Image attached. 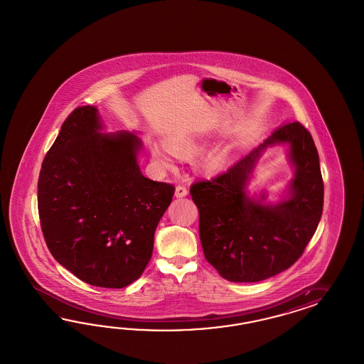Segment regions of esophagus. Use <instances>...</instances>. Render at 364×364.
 <instances>
[{"label":"esophagus","instance_id":"esophagus-1","mask_svg":"<svg viewBox=\"0 0 364 364\" xmlns=\"http://www.w3.org/2000/svg\"><path fill=\"white\" fill-rule=\"evenodd\" d=\"M187 187H184V186H177L176 191H175V196H176V198H184V196H187Z\"/></svg>","mask_w":364,"mask_h":364}]
</instances>
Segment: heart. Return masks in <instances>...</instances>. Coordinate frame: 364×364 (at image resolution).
Wrapping results in <instances>:
<instances>
[{"label": "heart", "instance_id": "b5f03b06", "mask_svg": "<svg viewBox=\"0 0 364 364\" xmlns=\"http://www.w3.org/2000/svg\"><path fill=\"white\" fill-rule=\"evenodd\" d=\"M169 146L172 147L174 151H172L170 148L166 146H160V145H154L152 146V156H154V161L159 166H164V168H171L175 166L176 163L177 156L175 151L178 154H195L198 151V143L196 140H193L192 137H173L169 140ZM220 164V159L218 156H210L208 159L204 160V166L207 169H213Z\"/></svg>", "mask_w": 364, "mask_h": 364}]
</instances>
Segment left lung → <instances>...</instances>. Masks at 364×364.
I'll use <instances>...</instances> for the list:
<instances>
[{
  "instance_id": "obj_1",
  "label": "left lung",
  "mask_w": 364,
  "mask_h": 364,
  "mask_svg": "<svg viewBox=\"0 0 364 364\" xmlns=\"http://www.w3.org/2000/svg\"><path fill=\"white\" fill-rule=\"evenodd\" d=\"M276 143L290 145L296 176L289 198L272 206L262 203L264 196L250 198L245 188L258 157ZM191 196L204 256L221 277L255 283L286 271L304 252L323 212L324 186L311 133L299 122H284L228 171L193 183Z\"/></svg>"
}]
</instances>
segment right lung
<instances>
[{"label":"right lung","mask_w":364,"mask_h":364,"mask_svg":"<svg viewBox=\"0 0 364 364\" xmlns=\"http://www.w3.org/2000/svg\"><path fill=\"white\" fill-rule=\"evenodd\" d=\"M101 129L96 107L66 117L40 171L38 215L60 264L90 286L122 288L149 263L175 187L144 176L134 133Z\"/></svg>","instance_id":"add662e5"}]
</instances>
